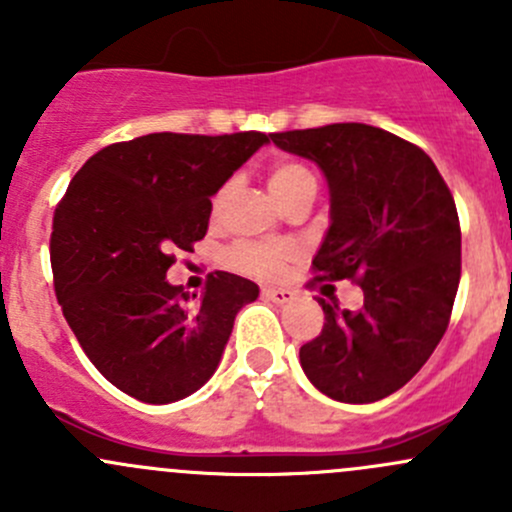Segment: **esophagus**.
<instances>
[{
  "mask_svg": "<svg viewBox=\"0 0 512 512\" xmlns=\"http://www.w3.org/2000/svg\"><path fill=\"white\" fill-rule=\"evenodd\" d=\"M262 297L272 299L275 304H287L294 299V292L287 287H262Z\"/></svg>",
  "mask_w": 512,
  "mask_h": 512,
  "instance_id": "34e87169",
  "label": "esophagus"
}]
</instances>
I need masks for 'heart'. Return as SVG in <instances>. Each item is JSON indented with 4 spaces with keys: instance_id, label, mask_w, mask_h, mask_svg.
Returning a JSON list of instances; mask_svg holds the SVG:
<instances>
[{
    "instance_id": "1",
    "label": "heart",
    "mask_w": 512,
    "mask_h": 512,
    "mask_svg": "<svg viewBox=\"0 0 512 512\" xmlns=\"http://www.w3.org/2000/svg\"><path fill=\"white\" fill-rule=\"evenodd\" d=\"M267 183H270L272 195L280 200L282 208H287L292 200L302 198V195H312V198L317 195V180H314L312 170L289 158L272 163ZM225 195V188L215 193L213 203H210L213 218H218L223 213ZM294 257H297V252H294L292 245H285V242L237 240L227 247L223 260L230 270L242 272V275L260 277V280H275V277H282V272L287 270V265Z\"/></svg>"
}]
</instances>
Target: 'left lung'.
Instances as JSON below:
<instances>
[{
	"instance_id": "obj_1",
	"label": "left lung",
	"mask_w": 512,
	"mask_h": 512,
	"mask_svg": "<svg viewBox=\"0 0 512 512\" xmlns=\"http://www.w3.org/2000/svg\"><path fill=\"white\" fill-rule=\"evenodd\" d=\"M319 165L332 193V225L312 262L319 282L364 289L359 312L317 297L319 337L302 344L304 374L344 404H371L418 374L451 322L461 282V223L433 160L404 138L329 123L270 133Z\"/></svg>"
}]
</instances>
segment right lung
<instances>
[{
  "instance_id": "right-lung-1",
  "label": "right lung",
  "mask_w": 512,
  "mask_h": 512,
  "mask_svg": "<svg viewBox=\"0 0 512 512\" xmlns=\"http://www.w3.org/2000/svg\"><path fill=\"white\" fill-rule=\"evenodd\" d=\"M267 133H148L111 143L71 178L51 223L54 292L91 364L123 394L170 404L218 369L255 282L210 275L200 299L168 285L175 250L193 252L210 195Z\"/></svg>"
}]
</instances>
